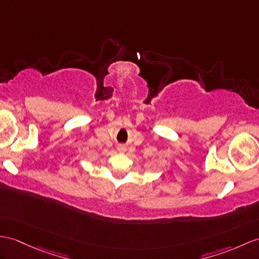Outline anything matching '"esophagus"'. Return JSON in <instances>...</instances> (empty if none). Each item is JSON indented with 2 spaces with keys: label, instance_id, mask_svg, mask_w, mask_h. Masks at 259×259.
I'll list each match as a JSON object with an SVG mask.
<instances>
[{
  "label": "esophagus",
  "instance_id": "obj_1",
  "mask_svg": "<svg viewBox=\"0 0 259 259\" xmlns=\"http://www.w3.org/2000/svg\"><path fill=\"white\" fill-rule=\"evenodd\" d=\"M117 150L119 151V153H124V151L126 150V147L124 146V145H118Z\"/></svg>",
  "mask_w": 259,
  "mask_h": 259
}]
</instances>
